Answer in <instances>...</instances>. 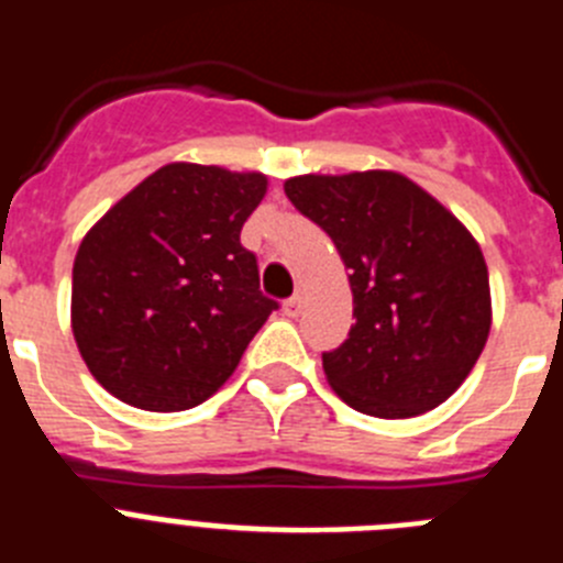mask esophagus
<instances>
[{
  "label": "esophagus",
  "mask_w": 563,
  "mask_h": 563,
  "mask_svg": "<svg viewBox=\"0 0 563 563\" xmlns=\"http://www.w3.org/2000/svg\"><path fill=\"white\" fill-rule=\"evenodd\" d=\"M301 307H305V298H301V296H290L285 301V305H282V310H285L287 318H296L298 312H301Z\"/></svg>",
  "instance_id": "34e87169"
}]
</instances>
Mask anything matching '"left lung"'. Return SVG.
<instances>
[{
	"label": "left lung",
	"instance_id": "1",
	"mask_svg": "<svg viewBox=\"0 0 563 563\" xmlns=\"http://www.w3.org/2000/svg\"><path fill=\"white\" fill-rule=\"evenodd\" d=\"M285 194L350 267L355 324L321 355L335 395L380 420L449 400L490 332L487 265L471 231L397 172L301 174Z\"/></svg>",
	"mask_w": 563,
	"mask_h": 563
}]
</instances>
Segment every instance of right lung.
<instances>
[{
	"instance_id": "add662e5",
	"label": "right lung",
	"mask_w": 563,
	"mask_h": 563,
	"mask_svg": "<svg viewBox=\"0 0 563 563\" xmlns=\"http://www.w3.org/2000/svg\"><path fill=\"white\" fill-rule=\"evenodd\" d=\"M258 172L168 163L89 228L73 265V335L92 377L143 411L220 389L278 305L239 233Z\"/></svg>"
}]
</instances>
